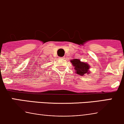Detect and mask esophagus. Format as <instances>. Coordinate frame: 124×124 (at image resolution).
Instances as JSON below:
<instances>
[{
  "label": "esophagus",
  "instance_id": "obj_1",
  "mask_svg": "<svg viewBox=\"0 0 124 124\" xmlns=\"http://www.w3.org/2000/svg\"><path fill=\"white\" fill-rule=\"evenodd\" d=\"M61 59H64V58H63V57H61Z\"/></svg>",
  "mask_w": 124,
  "mask_h": 124
}]
</instances>
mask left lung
Instances as JSON below:
<instances>
[{
  "label": "left lung",
  "instance_id": "1",
  "mask_svg": "<svg viewBox=\"0 0 124 124\" xmlns=\"http://www.w3.org/2000/svg\"><path fill=\"white\" fill-rule=\"evenodd\" d=\"M71 62L74 66V70H76L77 74H80V76H83L85 74L89 73L88 70L90 67L87 63L80 62L79 59H76L71 60Z\"/></svg>",
  "mask_w": 124,
  "mask_h": 124
}]
</instances>
